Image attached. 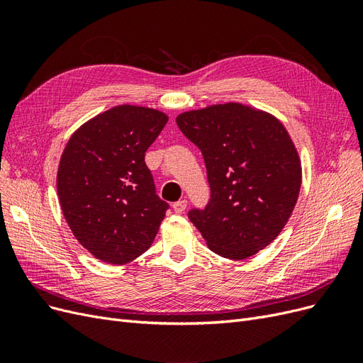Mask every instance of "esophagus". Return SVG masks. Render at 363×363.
<instances>
[{"instance_id":"esophagus-1","label":"esophagus","mask_w":363,"mask_h":363,"mask_svg":"<svg viewBox=\"0 0 363 363\" xmlns=\"http://www.w3.org/2000/svg\"><path fill=\"white\" fill-rule=\"evenodd\" d=\"M186 206H188V201H186V200H179V201H175L172 204V208H174L175 213H182L184 208H186Z\"/></svg>"}]
</instances>
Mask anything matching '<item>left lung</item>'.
Segmentation results:
<instances>
[{"mask_svg": "<svg viewBox=\"0 0 363 363\" xmlns=\"http://www.w3.org/2000/svg\"><path fill=\"white\" fill-rule=\"evenodd\" d=\"M177 125L203 152L211 201L191 211L207 247L242 260L268 247L286 225L301 188V160L274 115L228 101L180 113Z\"/></svg>", "mask_w": 363, "mask_h": 363, "instance_id": "1", "label": "left lung"}]
</instances>
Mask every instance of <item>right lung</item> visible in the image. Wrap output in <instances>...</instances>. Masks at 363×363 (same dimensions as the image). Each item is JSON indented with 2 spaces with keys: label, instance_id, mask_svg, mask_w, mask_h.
<instances>
[{
  "label": "right lung",
  "instance_id": "obj_1",
  "mask_svg": "<svg viewBox=\"0 0 363 363\" xmlns=\"http://www.w3.org/2000/svg\"><path fill=\"white\" fill-rule=\"evenodd\" d=\"M157 108L121 104L71 135L57 168V195L75 239L98 260L124 265L145 252L167 215L145 151L168 123Z\"/></svg>",
  "mask_w": 363,
  "mask_h": 363
}]
</instances>
